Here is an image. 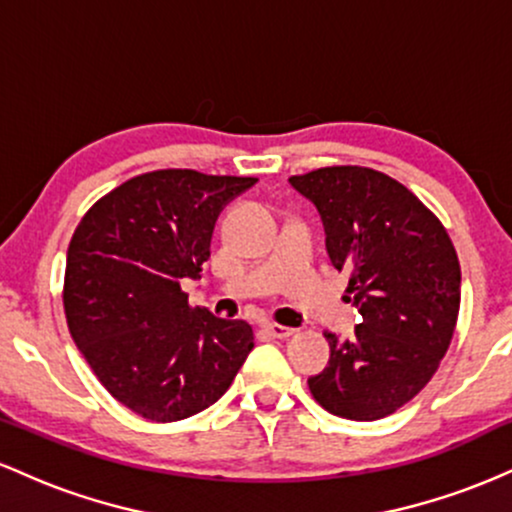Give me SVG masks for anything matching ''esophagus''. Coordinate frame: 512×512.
Listing matches in <instances>:
<instances>
[{"label":"esophagus","mask_w":512,"mask_h":512,"mask_svg":"<svg viewBox=\"0 0 512 512\" xmlns=\"http://www.w3.org/2000/svg\"><path fill=\"white\" fill-rule=\"evenodd\" d=\"M262 330L269 334V337H274V339H286V337H291L293 332V327H286V325H279V322H269V320H264L262 322Z\"/></svg>","instance_id":"1"}]
</instances>
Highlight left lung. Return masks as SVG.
I'll return each mask as SVG.
<instances>
[{"mask_svg": "<svg viewBox=\"0 0 512 512\" xmlns=\"http://www.w3.org/2000/svg\"><path fill=\"white\" fill-rule=\"evenodd\" d=\"M289 182L320 211L327 255L349 272L363 320L327 332L330 366L308 378L322 409L351 421L395 414L433 378L460 313V260L445 226L402 182L363 166H327Z\"/></svg>", "mask_w": 512, "mask_h": 512, "instance_id": "8db88e82", "label": "left lung"}]
</instances>
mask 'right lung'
Returning a JSON list of instances; mask_svg holds the SVG:
<instances>
[{
  "label": "right lung",
  "mask_w": 512,
  "mask_h": 512,
  "mask_svg": "<svg viewBox=\"0 0 512 512\" xmlns=\"http://www.w3.org/2000/svg\"><path fill=\"white\" fill-rule=\"evenodd\" d=\"M255 182L151 170L76 226L62 291L69 332L105 390L144 419L170 424L207 409L255 346L248 322L192 308L180 289L209 260L221 209Z\"/></svg>",
  "instance_id": "add662e5"
}]
</instances>
